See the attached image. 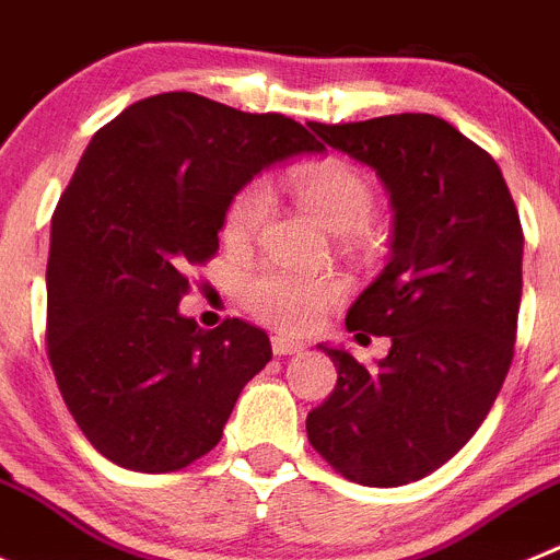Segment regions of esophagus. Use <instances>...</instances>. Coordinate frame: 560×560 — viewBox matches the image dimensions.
Listing matches in <instances>:
<instances>
[{
  "mask_svg": "<svg viewBox=\"0 0 560 560\" xmlns=\"http://www.w3.org/2000/svg\"><path fill=\"white\" fill-rule=\"evenodd\" d=\"M270 346H273V354L276 357L299 354V351H304V342L292 340V337H284V335H276L273 340H270Z\"/></svg>",
  "mask_w": 560,
  "mask_h": 560,
  "instance_id": "1",
  "label": "esophagus"
}]
</instances>
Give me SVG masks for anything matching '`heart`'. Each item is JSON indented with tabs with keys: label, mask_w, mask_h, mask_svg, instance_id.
<instances>
[{
	"label": "heart",
	"mask_w": 560,
	"mask_h": 560,
	"mask_svg": "<svg viewBox=\"0 0 560 560\" xmlns=\"http://www.w3.org/2000/svg\"><path fill=\"white\" fill-rule=\"evenodd\" d=\"M292 195L335 234H357L376 211L374 189L342 161H310L292 167ZM270 198L261 184H248L231 198L223 218V240L248 243L268 220ZM342 299V281L329 273H306L284 265H261L243 281V304L259 320L284 331H306Z\"/></svg>",
	"instance_id": "obj_1"
}]
</instances>
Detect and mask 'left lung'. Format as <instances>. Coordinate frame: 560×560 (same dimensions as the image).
I'll return each instance as SVG.
<instances>
[{
    "instance_id": "8db88e82",
    "label": "left lung",
    "mask_w": 560,
    "mask_h": 560,
    "mask_svg": "<svg viewBox=\"0 0 560 560\" xmlns=\"http://www.w3.org/2000/svg\"><path fill=\"white\" fill-rule=\"evenodd\" d=\"M310 130L374 170L393 236L390 261L346 315V329L390 337V351L368 371L317 346L337 385L306 416V435L342 477L407 486L466 446L505 382L522 301L518 211L497 161L432 114Z\"/></svg>"
}]
</instances>
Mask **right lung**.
Here are the masks:
<instances>
[{
	"mask_svg": "<svg viewBox=\"0 0 560 560\" xmlns=\"http://www.w3.org/2000/svg\"><path fill=\"white\" fill-rule=\"evenodd\" d=\"M320 150L295 119L192 92L139 100L94 133L52 214L47 354L110 463L161 475L218 446L273 349L240 317L203 331L180 315L186 273L218 254L225 209L256 173Z\"/></svg>",
	"mask_w": 560,
	"mask_h": 560,
	"instance_id": "add662e5",
	"label": "right lung"
}]
</instances>
